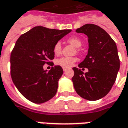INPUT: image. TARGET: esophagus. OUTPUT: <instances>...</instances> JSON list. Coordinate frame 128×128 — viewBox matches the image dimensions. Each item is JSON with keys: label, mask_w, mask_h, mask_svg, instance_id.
Returning a JSON list of instances; mask_svg holds the SVG:
<instances>
[{"label": "esophagus", "mask_w": 128, "mask_h": 128, "mask_svg": "<svg viewBox=\"0 0 128 128\" xmlns=\"http://www.w3.org/2000/svg\"><path fill=\"white\" fill-rule=\"evenodd\" d=\"M63 71H64V72H65V71L67 70V69H66V68H63Z\"/></svg>", "instance_id": "esophagus-1"}]
</instances>
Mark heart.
Segmentation results:
<instances>
[{
    "label": "heart",
    "instance_id": "1",
    "mask_svg": "<svg viewBox=\"0 0 128 128\" xmlns=\"http://www.w3.org/2000/svg\"><path fill=\"white\" fill-rule=\"evenodd\" d=\"M68 42H70L76 48L80 47L82 43L79 38L78 37H71L68 39ZM62 50V46L60 42H57L55 43L53 47V52L55 55L60 54ZM77 60V58L74 56H63L56 60V64L59 66H61L63 68H69L72 67Z\"/></svg>",
    "mask_w": 128,
    "mask_h": 128
}]
</instances>
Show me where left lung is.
I'll use <instances>...</instances> for the list:
<instances>
[{"label":"left lung","instance_id":"8db88e82","mask_svg":"<svg viewBox=\"0 0 128 128\" xmlns=\"http://www.w3.org/2000/svg\"><path fill=\"white\" fill-rule=\"evenodd\" d=\"M87 35L88 54L84 60L74 68L72 78L76 93L82 98L95 101L106 96L116 80L120 68L116 45L101 27L87 24L76 30ZM84 67L89 72L81 70Z\"/></svg>","mask_w":128,"mask_h":128}]
</instances>
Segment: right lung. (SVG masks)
Instances as JSON below:
<instances>
[{"label":"right lung","mask_w":128,"mask_h":128,"mask_svg":"<svg viewBox=\"0 0 128 128\" xmlns=\"http://www.w3.org/2000/svg\"><path fill=\"white\" fill-rule=\"evenodd\" d=\"M71 31L35 26L16 41L10 56L11 76L18 90L29 101L44 103L56 94L63 69L56 65L47 72L43 66L54 65V45Z\"/></svg>","instance_id":"1"}]
</instances>
